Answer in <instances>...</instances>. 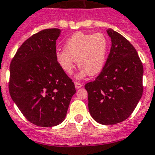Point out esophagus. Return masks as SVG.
<instances>
[{
  "label": "esophagus",
  "mask_w": 155,
  "mask_h": 155,
  "mask_svg": "<svg viewBox=\"0 0 155 155\" xmlns=\"http://www.w3.org/2000/svg\"><path fill=\"white\" fill-rule=\"evenodd\" d=\"M74 85H75V88H76V89H80L81 87L83 85L81 83H79V82H74Z\"/></svg>",
  "instance_id": "1"
}]
</instances>
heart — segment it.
<instances>
[{"mask_svg": "<svg viewBox=\"0 0 155 155\" xmlns=\"http://www.w3.org/2000/svg\"><path fill=\"white\" fill-rule=\"evenodd\" d=\"M65 51H58L56 61L64 72L71 74L75 61L81 68L78 78L99 74L105 65L108 50L106 36L101 32L95 34L74 33L66 40Z\"/></svg>", "mask_w": 155, "mask_h": 155, "instance_id": "obj_1", "label": "heart"}]
</instances>
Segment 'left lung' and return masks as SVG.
Wrapping results in <instances>:
<instances>
[{"label": "left lung", "mask_w": 155, "mask_h": 155, "mask_svg": "<svg viewBox=\"0 0 155 155\" xmlns=\"http://www.w3.org/2000/svg\"><path fill=\"white\" fill-rule=\"evenodd\" d=\"M107 33L112 41L108 59L99 76L85 88L93 120L112 125L128 118L141 99L143 67L127 39L111 28Z\"/></svg>", "instance_id": "obj_1"}]
</instances>
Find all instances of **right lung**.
<instances>
[{
    "label": "right lung",
    "instance_id": "right-lung-1",
    "mask_svg": "<svg viewBox=\"0 0 155 155\" xmlns=\"http://www.w3.org/2000/svg\"><path fill=\"white\" fill-rule=\"evenodd\" d=\"M60 34V29L50 28L33 35L10 64L12 99L28 120L39 127L60 124L76 93L72 80L56 61Z\"/></svg>",
    "mask_w": 155,
    "mask_h": 155
}]
</instances>
